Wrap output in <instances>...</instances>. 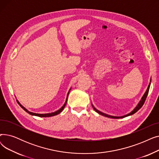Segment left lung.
<instances>
[{"mask_svg": "<svg viewBox=\"0 0 159 159\" xmlns=\"http://www.w3.org/2000/svg\"><path fill=\"white\" fill-rule=\"evenodd\" d=\"M150 82H151V80H150ZM150 84H151V83H149V86H148V89H147L146 91L145 92L144 95H143V97H142V98H141V100H140V101L139 102V103L138 104V105L136 106V107H135V109L133 110L131 113H128V114H127V115H126L121 116H115L109 115L106 114V113H102V112H101V111H100L97 110L96 109V108H95L93 105H92V106H93V109L95 110V111L97 113H98V114L101 115H102V116H106V117H108V118H111V119H121V118L126 117V116H129V115H133V114L135 113L138 110H139L140 109V108L142 107V106H143V104H144V102H145L146 99V98H147V96H148V92H149V87H150Z\"/></svg>", "mask_w": 159, "mask_h": 159, "instance_id": "8db88e82", "label": "left lung"}]
</instances>
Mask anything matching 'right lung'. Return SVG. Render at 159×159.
I'll return each instance as SVG.
<instances>
[{"mask_svg":"<svg viewBox=\"0 0 159 159\" xmlns=\"http://www.w3.org/2000/svg\"><path fill=\"white\" fill-rule=\"evenodd\" d=\"M70 91H69V92L68 93V95H67V98H66V102H65L64 104L62 106V107L61 108V109H59V110H57V111H55V112L50 113L40 114V113H33V112L29 111H28L27 109H26V108H25L23 106H22L18 101H17L18 104L20 105V106L22 108V109H23L25 111H26L28 113H29L30 115H35V116H40V117H49V116H55V115H58V113H61V112L64 110V107L66 106V103H67V100H68V95H69V93H70Z\"/></svg>","mask_w":159,"mask_h":159,"instance_id":"right-lung-1","label":"right lung"}]
</instances>
